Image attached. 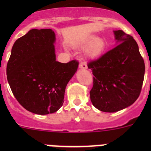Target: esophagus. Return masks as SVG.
<instances>
[{
  "label": "esophagus",
  "instance_id": "obj_1",
  "mask_svg": "<svg viewBox=\"0 0 151 151\" xmlns=\"http://www.w3.org/2000/svg\"><path fill=\"white\" fill-rule=\"evenodd\" d=\"M87 64L85 63H79V68L80 69H87Z\"/></svg>",
  "mask_w": 151,
  "mask_h": 151
}]
</instances>
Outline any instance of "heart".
I'll return each instance as SVG.
<instances>
[{
  "label": "heart",
  "mask_w": 151,
  "mask_h": 151,
  "mask_svg": "<svg viewBox=\"0 0 151 151\" xmlns=\"http://www.w3.org/2000/svg\"><path fill=\"white\" fill-rule=\"evenodd\" d=\"M82 46H88L86 48V54L88 57L94 58L99 57L104 52L106 49V42L103 38H95V36H89L82 43Z\"/></svg>",
  "instance_id": "obj_1"
}]
</instances>
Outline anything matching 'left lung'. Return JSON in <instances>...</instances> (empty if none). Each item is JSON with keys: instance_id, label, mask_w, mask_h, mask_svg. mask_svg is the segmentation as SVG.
I'll list each match as a JSON object with an SVG mask.
<instances>
[{"instance_id": "left-lung-1", "label": "left lung", "mask_w": 151, "mask_h": 151, "mask_svg": "<svg viewBox=\"0 0 151 151\" xmlns=\"http://www.w3.org/2000/svg\"><path fill=\"white\" fill-rule=\"evenodd\" d=\"M119 45L97 60H90L93 87L92 104L103 112L113 113L132 105L139 97L145 65L138 45L130 35L114 31Z\"/></svg>"}]
</instances>
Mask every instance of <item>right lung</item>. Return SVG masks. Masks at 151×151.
<instances>
[{
    "mask_svg": "<svg viewBox=\"0 0 151 151\" xmlns=\"http://www.w3.org/2000/svg\"><path fill=\"white\" fill-rule=\"evenodd\" d=\"M55 34L50 29H31L13 45L6 66L13 95L26 110L39 115L57 112L66 85L78 69L76 60L56 61Z\"/></svg>",
    "mask_w": 151,
    "mask_h": 151,
    "instance_id": "obj_1",
    "label": "right lung"
}]
</instances>
